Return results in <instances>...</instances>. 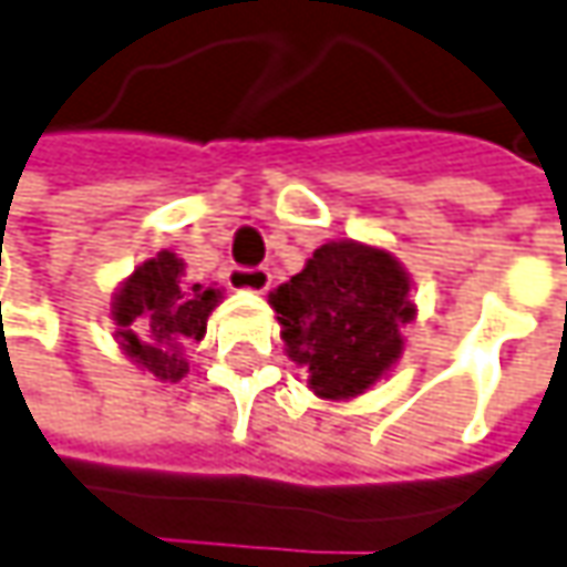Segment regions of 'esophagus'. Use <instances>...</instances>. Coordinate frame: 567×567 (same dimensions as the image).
Returning <instances> with one entry per match:
<instances>
[{"mask_svg": "<svg viewBox=\"0 0 567 567\" xmlns=\"http://www.w3.org/2000/svg\"><path fill=\"white\" fill-rule=\"evenodd\" d=\"M227 284L233 290L265 293V290L271 287V271H268V268H229Z\"/></svg>", "mask_w": 567, "mask_h": 567, "instance_id": "obj_1", "label": "esophagus"}]
</instances>
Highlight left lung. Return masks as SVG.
Segmentation results:
<instances>
[{
  "instance_id": "1",
  "label": "left lung",
  "mask_w": 567,
  "mask_h": 567,
  "mask_svg": "<svg viewBox=\"0 0 567 567\" xmlns=\"http://www.w3.org/2000/svg\"><path fill=\"white\" fill-rule=\"evenodd\" d=\"M410 287L391 251L340 239L274 290L287 357L309 369L321 401L360 398L401 360V328L416 318Z\"/></svg>"
}]
</instances>
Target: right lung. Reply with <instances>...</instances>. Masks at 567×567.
<instances>
[{
  "mask_svg": "<svg viewBox=\"0 0 567 567\" xmlns=\"http://www.w3.org/2000/svg\"><path fill=\"white\" fill-rule=\"evenodd\" d=\"M186 265L176 251H157L122 280L110 316L122 353L161 381L186 379L183 343L202 340L220 290L186 284Z\"/></svg>",
  "mask_w": 567,
  "mask_h": 567,
  "instance_id": "right-lung-1",
  "label": "right lung"
}]
</instances>
